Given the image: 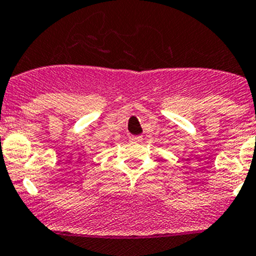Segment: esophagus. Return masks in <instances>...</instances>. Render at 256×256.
Instances as JSON below:
<instances>
[{
    "mask_svg": "<svg viewBox=\"0 0 256 256\" xmlns=\"http://www.w3.org/2000/svg\"><path fill=\"white\" fill-rule=\"evenodd\" d=\"M130 140L133 143H138L142 140V137H138V136H132V137H130Z\"/></svg>",
    "mask_w": 256,
    "mask_h": 256,
    "instance_id": "1",
    "label": "esophagus"
}]
</instances>
